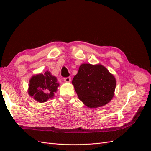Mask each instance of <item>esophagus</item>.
<instances>
[{
	"instance_id": "34e87169",
	"label": "esophagus",
	"mask_w": 151,
	"mask_h": 151,
	"mask_svg": "<svg viewBox=\"0 0 151 151\" xmlns=\"http://www.w3.org/2000/svg\"><path fill=\"white\" fill-rule=\"evenodd\" d=\"M64 81L66 82V83H69V82H70L71 81V77L70 76H68V77L64 78Z\"/></svg>"
}]
</instances>
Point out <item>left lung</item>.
I'll list each match as a JSON object with an SVG mask.
<instances>
[{"instance_id": "1", "label": "left lung", "mask_w": 151, "mask_h": 151, "mask_svg": "<svg viewBox=\"0 0 151 151\" xmlns=\"http://www.w3.org/2000/svg\"><path fill=\"white\" fill-rule=\"evenodd\" d=\"M72 83L79 99L89 108L103 106L109 103L116 87L114 76L101 65H81Z\"/></svg>"}]
</instances>
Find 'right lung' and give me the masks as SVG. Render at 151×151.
Returning <instances> with one entry per match:
<instances>
[{
  "label": "right lung",
  "mask_w": 151,
  "mask_h": 151,
  "mask_svg": "<svg viewBox=\"0 0 151 151\" xmlns=\"http://www.w3.org/2000/svg\"><path fill=\"white\" fill-rule=\"evenodd\" d=\"M29 82V94L40 103L46 102L53 97L59 85L57 78L48 71L33 76Z\"/></svg>",
  "instance_id": "right-lung-1"
}]
</instances>
